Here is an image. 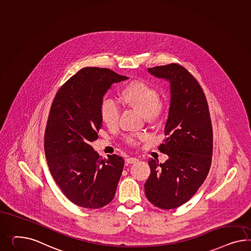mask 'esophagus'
<instances>
[{
  "label": "esophagus",
  "mask_w": 251,
  "mask_h": 251,
  "mask_svg": "<svg viewBox=\"0 0 251 251\" xmlns=\"http://www.w3.org/2000/svg\"><path fill=\"white\" fill-rule=\"evenodd\" d=\"M126 162L128 163H135L138 162V159L134 158V157H129L126 159Z\"/></svg>",
  "instance_id": "34e87169"
}]
</instances>
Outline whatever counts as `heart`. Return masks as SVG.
<instances>
[{
	"instance_id": "1",
	"label": "heart",
	"mask_w": 251,
	"mask_h": 251,
	"mask_svg": "<svg viewBox=\"0 0 251 251\" xmlns=\"http://www.w3.org/2000/svg\"><path fill=\"white\" fill-rule=\"evenodd\" d=\"M120 101L128 108L134 109L147 121L155 120L163 110V102L157 89L143 81H131L120 92ZM100 115L108 128H115L120 118V108L110 98H104L100 104ZM146 138L145 134L127 136L126 142L135 145L140 140Z\"/></svg>"
}]
</instances>
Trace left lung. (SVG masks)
<instances>
[{
  "label": "left lung",
  "instance_id": "1",
  "mask_svg": "<svg viewBox=\"0 0 251 251\" xmlns=\"http://www.w3.org/2000/svg\"><path fill=\"white\" fill-rule=\"evenodd\" d=\"M150 74L170 83L169 114L159 150L165 163L149 160L151 174L144 184L151 203L174 209L186 203L208 175L213 151V130L203 89L185 68L170 64L148 68Z\"/></svg>",
  "mask_w": 251,
  "mask_h": 251
}]
</instances>
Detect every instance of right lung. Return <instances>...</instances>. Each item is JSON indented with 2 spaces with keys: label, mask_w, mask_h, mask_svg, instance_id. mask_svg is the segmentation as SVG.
I'll return each instance as SVG.
<instances>
[{
  "label": "right lung",
  "mask_w": 251,
  "mask_h": 251,
  "mask_svg": "<svg viewBox=\"0 0 251 251\" xmlns=\"http://www.w3.org/2000/svg\"><path fill=\"white\" fill-rule=\"evenodd\" d=\"M128 78L108 68H82L62 86L50 108L44 144L48 168L64 195L84 208L103 207L115 196L124 160L102 158L90 143L101 129L103 97L113 83Z\"/></svg>",
  "instance_id": "right-lung-1"
}]
</instances>
